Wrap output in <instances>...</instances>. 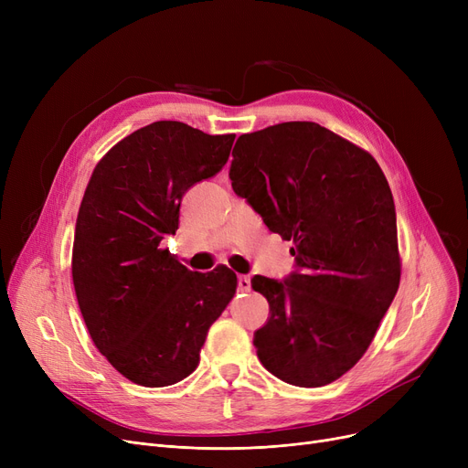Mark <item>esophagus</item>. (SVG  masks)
Segmentation results:
<instances>
[{"label": "esophagus", "instance_id": "1", "mask_svg": "<svg viewBox=\"0 0 468 468\" xmlns=\"http://www.w3.org/2000/svg\"><path fill=\"white\" fill-rule=\"evenodd\" d=\"M250 277H247V275H240L239 277V290L240 292H250Z\"/></svg>", "mask_w": 468, "mask_h": 468}]
</instances>
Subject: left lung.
I'll list each match as a JSON object with an SVG mask.
<instances>
[{
  "mask_svg": "<svg viewBox=\"0 0 468 468\" xmlns=\"http://www.w3.org/2000/svg\"><path fill=\"white\" fill-rule=\"evenodd\" d=\"M233 191L292 240L298 269L284 281L256 275L269 302L254 334L265 370L323 387L362 358L400 284L397 212L378 161L311 121L239 136Z\"/></svg>",
  "mask_w": 468,
  "mask_h": 468,
  "instance_id": "left-lung-1",
  "label": "left lung"
}]
</instances>
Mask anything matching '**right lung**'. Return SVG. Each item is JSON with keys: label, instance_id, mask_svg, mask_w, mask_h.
Returning a JSON list of instances; mask_svg holds the SVG:
<instances>
[{"label": "right lung", "instance_id": "right-lung-1", "mask_svg": "<svg viewBox=\"0 0 468 468\" xmlns=\"http://www.w3.org/2000/svg\"><path fill=\"white\" fill-rule=\"evenodd\" d=\"M233 140L155 121L117 142L92 170L76 221L73 288L96 349L136 385L187 378L235 296L229 267L189 271L161 249L178 229L184 193L221 170Z\"/></svg>", "mask_w": 468, "mask_h": 468}]
</instances>
